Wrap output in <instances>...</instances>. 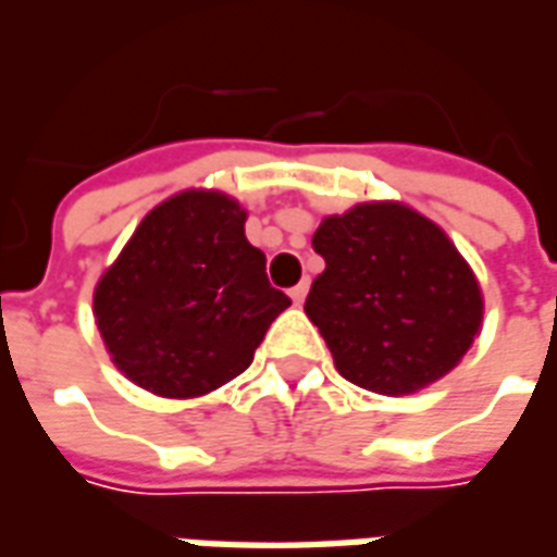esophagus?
Returning a JSON list of instances; mask_svg holds the SVG:
<instances>
[{"label": "esophagus", "mask_w": 557, "mask_h": 557, "mask_svg": "<svg viewBox=\"0 0 557 557\" xmlns=\"http://www.w3.org/2000/svg\"><path fill=\"white\" fill-rule=\"evenodd\" d=\"M307 292H310V283H307V280H301L298 286H292V289H289V298L295 304H304V298H307Z\"/></svg>", "instance_id": "1"}]
</instances>
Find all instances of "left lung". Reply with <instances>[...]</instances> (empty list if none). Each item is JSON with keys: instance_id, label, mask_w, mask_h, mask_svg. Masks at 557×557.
<instances>
[{"instance_id": "obj_1", "label": "left lung", "mask_w": 557, "mask_h": 557, "mask_svg": "<svg viewBox=\"0 0 557 557\" xmlns=\"http://www.w3.org/2000/svg\"><path fill=\"white\" fill-rule=\"evenodd\" d=\"M325 271L304 313L351 385L414 394L462 361L483 322V292L438 223L403 202H358L313 235Z\"/></svg>"}]
</instances>
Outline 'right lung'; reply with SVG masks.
<instances>
[{
	"instance_id": "obj_1",
	"label": "right lung",
	"mask_w": 557,
	"mask_h": 557,
	"mask_svg": "<svg viewBox=\"0 0 557 557\" xmlns=\"http://www.w3.org/2000/svg\"><path fill=\"white\" fill-rule=\"evenodd\" d=\"M247 211L190 187L148 211L95 286V322L113 363L166 399L206 397L242 375L289 298L268 283Z\"/></svg>"
}]
</instances>
